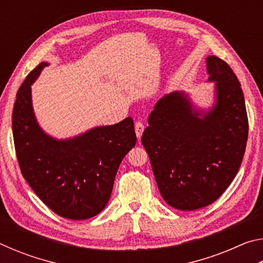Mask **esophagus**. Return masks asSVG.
Returning <instances> with one entry per match:
<instances>
[{
	"mask_svg": "<svg viewBox=\"0 0 263 263\" xmlns=\"http://www.w3.org/2000/svg\"><path fill=\"white\" fill-rule=\"evenodd\" d=\"M135 128H136V133H137V137L140 138L142 136V132H144L145 130V126L144 124H142L141 122H137L136 125H135Z\"/></svg>",
	"mask_w": 263,
	"mask_h": 263,
	"instance_id": "1",
	"label": "esophagus"
}]
</instances>
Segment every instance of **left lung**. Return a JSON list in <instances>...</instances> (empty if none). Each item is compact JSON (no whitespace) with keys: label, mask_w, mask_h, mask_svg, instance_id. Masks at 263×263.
Returning a JSON list of instances; mask_svg holds the SVG:
<instances>
[{"label":"left lung","mask_w":263,"mask_h":263,"mask_svg":"<svg viewBox=\"0 0 263 263\" xmlns=\"http://www.w3.org/2000/svg\"><path fill=\"white\" fill-rule=\"evenodd\" d=\"M216 104L203 114L183 92H172L155 104L141 142L160 194L169 205L193 211L220 197L237 175L248 138L242 89L228 62L206 58ZM202 115V118L199 116Z\"/></svg>","instance_id":"obj_1"}]
</instances>
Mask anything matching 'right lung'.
Listing matches in <instances>:
<instances>
[{"label": "right lung", "instance_id": "add662e5", "mask_svg": "<svg viewBox=\"0 0 263 263\" xmlns=\"http://www.w3.org/2000/svg\"><path fill=\"white\" fill-rule=\"evenodd\" d=\"M47 66L42 62L22 83L12 111V135L22 174L51 210L80 220L103 210L123 158L135 147L133 119L95 127L73 139L55 140L35 122L31 84Z\"/></svg>", "mask_w": 263, "mask_h": 263}]
</instances>
